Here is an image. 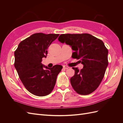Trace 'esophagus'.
I'll return each instance as SVG.
<instances>
[{
    "label": "esophagus",
    "mask_w": 123,
    "mask_h": 123,
    "mask_svg": "<svg viewBox=\"0 0 123 123\" xmlns=\"http://www.w3.org/2000/svg\"><path fill=\"white\" fill-rule=\"evenodd\" d=\"M63 68H64V69H68V68H69V67L67 66H63Z\"/></svg>",
    "instance_id": "34e87169"
}]
</instances>
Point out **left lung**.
<instances>
[{"label": "left lung", "mask_w": 123, "mask_h": 123, "mask_svg": "<svg viewBox=\"0 0 123 123\" xmlns=\"http://www.w3.org/2000/svg\"><path fill=\"white\" fill-rule=\"evenodd\" d=\"M58 40L74 51L72 57L80 59L83 68H72L75 74L70 83L77 93L88 95L95 91L105 75L108 65V51L102 40L89 34H61Z\"/></svg>", "instance_id": "1"}]
</instances>
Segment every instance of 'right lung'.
I'll return each mask as SVG.
<instances>
[{
  "instance_id": "add662e5",
  "label": "right lung",
  "mask_w": 123,
  "mask_h": 123,
  "mask_svg": "<svg viewBox=\"0 0 123 123\" xmlns=\"http://www.w3.org/2000/svg\"><path fill=\"white\" fill-rule=\"evenodd\" d=\"M58 36L42 33L33 34L21 41L14 52V67L19 79L25 88L35 95L49 94L62 68L58 65L48 68L42 63V58L47 57L48 47Z\"/></svg>"
}]
</instances>
